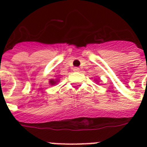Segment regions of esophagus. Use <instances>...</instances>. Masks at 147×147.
<instances>
[{
    "label": "esophagus",
    "instance_id": "34e87169",
    "mask_svg": "<svg viewBox=\"0 0 147 147\" xmlns=\"http://www.w3.org/2000/svg\"><path fill=\"white\" fill-rule=\"evenodd\" d=\"M73 71H79V68H78V67H75L73 69Z\"/></svg>",
    "mask_w": 147,
    "mask_h": 147
}]
</instances>
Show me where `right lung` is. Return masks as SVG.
I'll list each match as a JSON object with an SVG mask.
<instances>
[{
  "label": "right lung",
  "mask_w": 147,
  "mask_h": 147,
  "mask_svg": "<svg viewBox=\"0 0 147 147\" xmlns=\"http://www.w3.org/2000/svg\"><path fill=\"white\" fill-rule=\"evenodd\" d=\"M56 82H58V80H53V79H52V80L49 81V83H50V85H52L56 84Z\"/></svg>",
  "instance_id": "right-lung-1"
}]
</instances>
